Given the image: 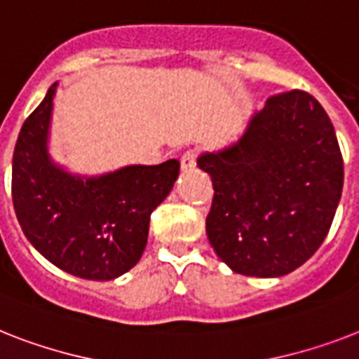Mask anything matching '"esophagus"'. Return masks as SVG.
I'll return each instance as SVG.
<instances>
[{"label":"esophagus","instance_id":"34e87169","mask_svg":"<svg viewBox=\"0 0 359 359\" xmlns=\"http://www.w3.org/2000/svg\"><path fill=\"white\" fill-rule=\"evenodd\" d=\"M195 162H197V151L195 149H188L182 153V156H180V165H182V170L188 171L191 170L195 165Z\"/></svg>","mask_w":359,"mask_h":359}]
</instances>
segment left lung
<instances>
[{
  "label": "left lung",
  "mask_w": 359,
  "mask_h": 359,
  "mask_svg": "<svg viewBox=\"0 0 359 359\" xmlns=\"http://www.w3.org/2000/svg\"><path fill=\"white\" fill-rule=\"evenodd\" d=\"M197 164L214 184L210 245L234 273L287 275L321 247L341 199L343 156L313 95L273 94L238 144Z\"/></svg>",
  "instance_id": "left-lung-1"
}]
</instances>
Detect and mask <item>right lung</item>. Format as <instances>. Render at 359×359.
I'll use <instances>...</instances> for the list:
<instances>
[{
	"instance_id": "right-lung-1",
	"label": "right lung",
	"mask_w": 359,
	"mask_h": 359,
	"mask_svg": "<svg viewBox=\"0 0 359 359\" xmlns=\"http://www.w3.org/2000/svg\"><path fill=\"white\" fill-rule=\"evenodd\" d=\"M55 86L23 121L13 156V205L23 234L62 271L86 280H112L144 255L153 210L179 177V160L129 165L75 179L46 151Z\"/></svg>"
}]
</instances>
